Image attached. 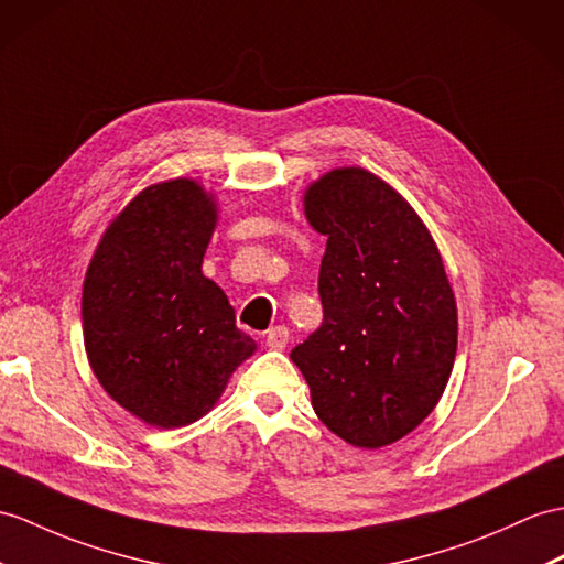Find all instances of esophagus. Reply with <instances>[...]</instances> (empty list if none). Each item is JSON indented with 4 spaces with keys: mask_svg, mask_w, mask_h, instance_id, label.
<instances>
[{
    "mask_svg": "<svg viewBox=\"0 0 564 564\" xmlns=\"http://www.w3.org/2000/svg\"><path fill=\"white\" fill-rule=\"evenodd\" d=\"M286 341H290V329H286L284 325H274L265 333V345L270 349H284Z\"/></svg>",
    "mask_w": 564,
    "mask_h": 564,
    "instance_id": "1",
    "label": "esophagus"
}]
</instances>
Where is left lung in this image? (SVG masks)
<instances>
[{
  "instance_id": "obj_1",
  "label": "left lung",
  "mask_w": 564,
  "mask_h": 564,
  "mask_svg": "<svg viewBox=\"0 0 564 564\" xmlns=\"http://www.w3.org/2000/svg\"><path fill=\"white\" fill-rule=\"evenodd\" d=\"M327 237L323 323L292 349L315 414L356 447L397 443L431 414L457 354V306L443 258L409 203L359 167L306 191Z\"/></svg>"
}]
</instances>
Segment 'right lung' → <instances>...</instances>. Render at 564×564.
Wrapping results in <instances>:
<instances>
[{"mask_svg":"<svg viewBox=\"0 0 564 564\" xmlns=\"http://www.w3.org/2000/svg\"><path fill=\"white\" fill-rule=\"evenodd\" d=\"M215 203L191 178L145 188L115 219L84 284V339L100 386L160 429L194 423L256 351L203 274Z\"/></svg>","mask_w":564,"mask_h":564,"instance_id":"1","label":"right lung"}]
</instances>
